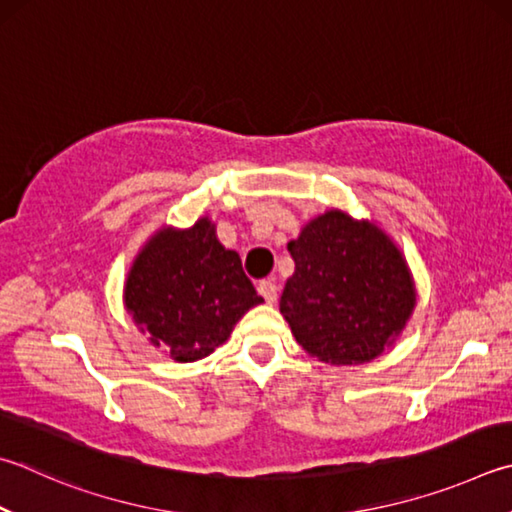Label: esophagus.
I'll use <instances>...</instances> for the list:
<instances>
[{"mask_svg":"<svg viewBox=\"0 0 512 512\" xmlns=\"http://www.w3.org/2000/svg\"><path fill=\"white\" fill-rule=\"evenodd\" d=\"M257 291H259V295H262L268 304H273L277 300V284L273 280H262V282H259L257 284Z\"/></svg>","mask_w":512,"mask_h":512,"instance_id":"obj_1","label":"esophagus"}]
</instances>
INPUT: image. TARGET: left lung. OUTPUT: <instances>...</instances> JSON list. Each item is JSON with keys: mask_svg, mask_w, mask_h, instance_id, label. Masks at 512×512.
Returning a JSON list of instances; mask_svg holds the SVG:
<instances>
[{"mask_svg": "<svg viewBox=\"0 0 512 512\" xmlns=\"http://www.w3.org/2000/svg\"><path fill=\"white\" fill-rule=\"evenodd\" d=\"M288 253L295 273L280 311L306 353L331 365H362L394 345L414 311L416 288L383 230L329 210L288 241Z\"/></svg>", "mask_w": 512, "mask_h": 512, "instance_id": "1", "label": "left lung"}]
</instances>
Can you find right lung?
Returning <instances> with one entry per match:
<instances>
[{"mask_svg":"<svg viewBox=\"0 0 512 512\" xmlns=\"http://www.w3.org/2000/svg\"><path fill=\"white\" fill-rule=\"evenodd\" d=\"M262 302L239 255L221 246L208 217L192 228L152 235L125 282V309L136 327L179 362L210 356Z\"/></svg>","mask_w":512,"mask_h":512,"instance_id":"add662e5","label":"right lung"}]
</instances>
